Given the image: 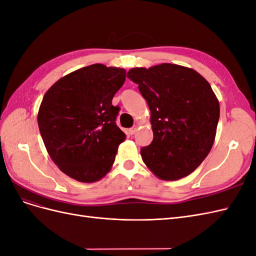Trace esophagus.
Listing matches in <instances>:
<instances>
[{
    "instance_id": "34e87169",
    "label": "esophagus",
    "mask_w": 256,
    "mask_h": 256,
    "mask_svg": "<svg viewBox=\"0 0 256 256\" xmlns=\"http://www.w3.org/2000/svg\"><path fill=\"white\" fill-rule=\"evenodd\" d=\"M136 130H138V127H136V126H134V127H132V128H130V129H129V134H130L131 136H134V134L136 132Z\"/></svg>"
}]
</instances>
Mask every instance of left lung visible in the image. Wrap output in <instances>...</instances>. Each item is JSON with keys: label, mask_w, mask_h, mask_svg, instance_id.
Wrapping results in <instances>:
<instances>
[{"label": "left lung", "mask_w": 256, "mask_h": 256, "mask_svg": "<svg viewBox=\"0 0 256 256\" xmlns=\"http://www.w3.org/2000/svg\"><path fill=\"white\" fill-rule=\"evenodd\" d=\"M150 110L154 140L143 147L146 166L162 180L188 176L210 152L220 116L210 84L194 69L164 63L130 69Z\"/></svg>", "instance_id": "left-lung-1"}]
</instances>
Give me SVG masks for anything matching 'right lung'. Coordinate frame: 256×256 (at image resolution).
Wrapping results in <instances>:
<instances>
[{
	"mask_svg": "<svg viewBox=\"0 0 256 256\" xmlns=\"http://www.w3.org/2000/svg\"><path fill=\"white\" fill-rule=\"evenodd\" d=\"M126 80L120 67L92 64L62 76L46 92L37 122L50 158L62 172L95 182L110 172L126 134L112 99Z\"/></svg>",
	"mask_w": 256,
	"mask_h": 256,
	"instance_id": "1",
	"label": "right lung"
}]
</instances>
